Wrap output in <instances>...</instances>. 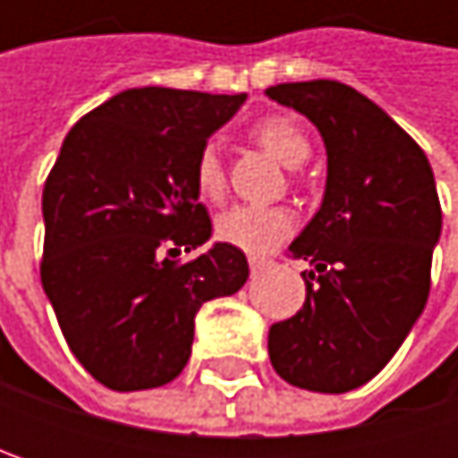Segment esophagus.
Listing matches in <instances>:
<instances>
[{
  "instance_id": "34e87169",
  "label": "esophagus",
  "mask_w": 458,
  "mask_h": 458,
  "mask_svg": "<svg viewBox=\"0 0 458 458\" xmlns=\"http://www.w3.org/2000/svg\"><path fill=\"white\" fill-rule=\"evenodd\" d=\"M270 262H267V257H259V254H249V267H251V273H262L265 267H267Z\"/></svg>"
}]
</instances>
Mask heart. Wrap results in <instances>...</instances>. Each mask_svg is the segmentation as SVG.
<instances>
[{"mask_svg":"<svg viewBox=\"0 0 458 458\" xmlns=\"http://www.w3.org/2000/svg\"><path fill=\"white\" fill-rule=\"evenodd\" d=\"M251 138L273 158H278L281 164L292 169L305 164L310 156V140L302 132V127L289 116H267L257 122L251 130ZM193 180H196V191L209 201H217L225 193V172H223V161L215 145L201 148L196 158ZM292 228H294V217L284 207L238 204L217 217V235L230 246H238L251 254L270 251L292 233Z\"/></svg>","mask_w":458,"mask_h":458,"instance_id":"1","label":"heart"}]
</instances>
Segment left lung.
I'll return each mask as SVG.
<instances>
[{"instance_id": "1", "label": "left lung", "mask_w": 458, "mask_h": 458, "mask_svg": "<svg viewBox=\"0 0 458 458\" xmlns=\"http://www.w3.org/2000/svg\"><path fill=\"white\" fill-rule=\"evenodd\" d=\"M302 114L326 145L320 209L289 251L302 270V310L273 323L276 374L310 393H350L398 352L429 294L443 215L424 150L377 103L339 81L265 92Z\"/></svg>"}]
</instances>
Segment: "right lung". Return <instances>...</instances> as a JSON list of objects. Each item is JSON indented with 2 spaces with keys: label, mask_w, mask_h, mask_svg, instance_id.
Masks as SVG:
<instances>
[{
  "label": "right lung",
  "mask_w": 458,
  "mask_h": 458,
  "mask_svg": "<svg viewBox=\"0 0 458 458\" xmlns=\"http://www.w3.org/2000/svg\"><path fill=\"white\" fill-rule=\"evenodd\" d=\"M246 95L124 89L65 135L42 193V286L79 363L116 393L180 377L196 313L235 294L246 254L215 241L196 158Z\"/></svg>",
  "instance_id": "obj_1"
}]
</instances>
